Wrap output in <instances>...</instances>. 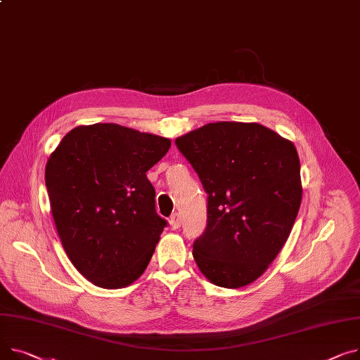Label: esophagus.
I'll list each match as a JSON object with an SVG mask.
<instances>
[{
    "mask_svg": "<svg viewBox=\"0 0 360 360\" xmlns=\"http://www.w3.org/2000/svg\"><path fill=\"white\" fill-rule=\"evenodd\" d=\"M169 223H171V227H172V229H179V227H181V215H179L178 212H174V214L171 215Z\"/></svg>",
    "mask_w": 360,
    "mask_h": 360,
    "instance_id": "34e87169",
    "label": "esophagus"
}]
</instances>
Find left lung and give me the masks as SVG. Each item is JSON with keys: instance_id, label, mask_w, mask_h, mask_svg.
Segmentation results:
<instances>
[{"instance_id": "obj_1", "label": "left lung", "mask_w": 360, "mask_h": 360, "mask_svg": "<svg viewBox=\"0 0 360 360\" xmlns=\"http://www.w3.org/2000/svg\"><path fill=\"white\" fill-rule=\"evenodd\" d=\"M208 194L194 242L202 275L223 288L256 281L288 238L301 205L294 143L257 123L219 122L175 140Z\"/></svg>"}]
</instances>
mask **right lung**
I'll return each mask as SVG.
<instances>
[{"mask_svg": "<svg viewBox=\"0 0 360 360\" xmlns=\"http://www.w3.org/2000/svg\"><path fill=\"white\" fill-rule=\"evenodd\" d=\"M171 140L112 123L70 130L46 163L55 226L74 266L94 285L118 290L148 268L166 220L146 172Z\"/></svg>", "mask_w": 360, "mask_h": 360, "instance_id": "add662e5", "label": "right lung"}]
</instances>
